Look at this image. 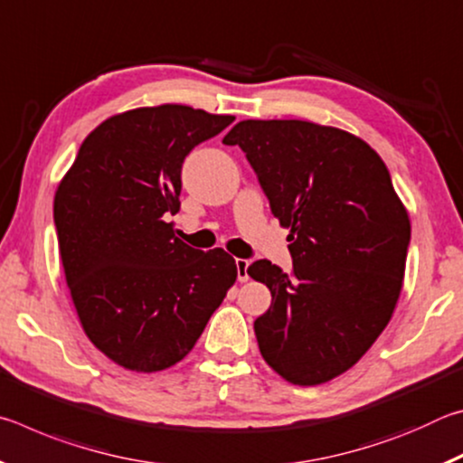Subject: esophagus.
Wrapping results in <instances>:
<instances>
[{
    "label": "esophagus",
    "instance_id": "obj_1",
    "mask_svg": "<svg viewBox=\"0 0 463 463\" xmlns=\"http://www.w3.org/2000/svg\"><path fill=\"white\" fill-rule=\"evenodd\" d=\"M234 265H237L239 281H247L249 279V261L247 260H237V261H234Z\"/></svg>",
    "mask_w": 463,
    "mask_h": 463
}]
</instances>
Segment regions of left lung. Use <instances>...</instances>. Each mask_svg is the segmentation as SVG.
Instances as JSON below:
<instances>
[{
	"label": "left lung",
	"instance_id": "1",
	"mask_svg": "<svg viewBox=\"0 0 463 463\" xmlns=\"http://www.w3.org/2000/svg\"><path fill=\"white\" fill-rule=\"evenodd\" d=\"M239 145L289 229L294 271L268 260L249 276L271 292L255 320L265 362L298 386L336 378L386 328L402 289L411 221L380 155L349 132L304 120H242Z\"/></svg>",
	"mask_w": 463,
	"mask_h": 463
}]
</instances>
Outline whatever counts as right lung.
Wrapping results in <instances>:
<instances>
[{"label":"right lung","instance_id":"right-lung-1","mask_svg":"<svg viewBox=\"0 0 463 463\" xmlns=\"http://www.w3.org/2000/svg\"><path fill=\"white\" fill-rule=\"evenodd\" d=\"M232 120L179 104L116 114L83 140L54 194L77 317L127 370L182 362L237 279L224 249H192L167 222L179 210L184 159Z\"/></svg>","mask_w":463,"mask_h":463}]
</instances>
